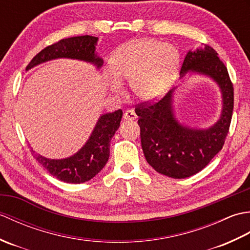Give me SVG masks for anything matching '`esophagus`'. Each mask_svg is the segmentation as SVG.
<instances>
[{"instance_id": "1", "label": "esophagus", "mask_w": 250, "mask_h": 250, "mask_svg": "<svg viewBox=\"0 0 250 250\" xmlns=\"http://www.w3.org/2000/svg\"><path fill=\"white\" fill-rule=\"evenodd\" d=\"M136 118H137V116H136L134 110L128 109V110L125 111V114H124V119H125V120H126V121H129V120H135Z\"/></svg>"}]
</instances>
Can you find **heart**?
<instances>
[{"mask_svg": "<svg viewBox=\"0 0 250 250\" xmlns=\"http://www.w3.org/2000/svg\"><path fill=\"white\" fill-rule=\"evenodd\" d=\"M179 54L174 46L151 39H137L119 47L110 57L109 70L114 78L108 87L121 92L118 81H128L132 91L146 102L166 93L176 78Z\"/></svg>", "mask_w": 250, "mask_h": 250, "instance_id": "b5f03b06", "label": "heart"}]
</instances>
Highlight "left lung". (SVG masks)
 I'll list each match as a JSON object with an SVG mask.
<instances>
[{"mask_svg": "<svg viewBox=\"0 0 250 250\" xmlns=\"http://www.w3.org/2000/svg\"><path fill=\"white\" fill-rule=\"evenodd\" d=\"M188 72L210 77L220 88L222 110L219 120L208 129H191L174 116V89L155 103L135 107L141 128L142 148L147 162L158 173L172 178H186L202 171L225 144L229 132L234 92L229 73L214 48L188 51L180 68V77Z\"/></svg>", "mask_w": 250, "mask_h": 250, "instance_id": "obj_1", "label": "left lung"}]
</instances>
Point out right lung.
<instances>
[{
	"label": "right lung",
	"mask_w": 250,
	"mask_h": 250,
	"mask_svg": "<svg viewBox=\"0 0 250 250\" xmlns=\"http://www.w3.org/2000/svg\"><path fill=\"white\" fill-rule=\"evenodd\" d=\"M98 37L83 35L61 40L41 50L26 66L28 71L33 66L47 61L68 58L92 63L98 68L103 60L95 54ZM122 118V110L102 115L81 150L65 159H48L31 149L32 155L46 171L64 183L82 184L93 178L102 169L109 158L110 140L118 130Z\"/></svg>",
	"instance_id": "1"
}]
</instances>
